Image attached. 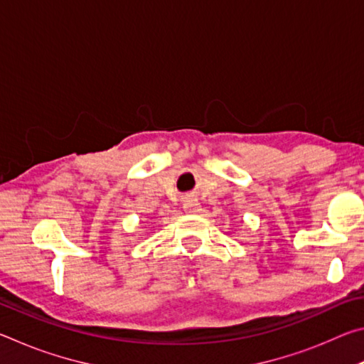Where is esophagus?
Wrapping results in <instances>:
<instances>
[{"label":"esophagus","mask_w":364,"mask_h":364,"mask_svg":"<svg viewBox=\"0 0 364 364\" xmlns=\"http://www.w3.org/2000/svg\"><path fill=\"white\" fill-rule=\"evenodd\" d=\"M183 208H184V212H186V213H199L200 212V204L194 196H188L186 199L183 200Z\"/></svg>","instance_id":"1"}]
</instances>
